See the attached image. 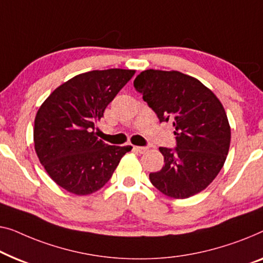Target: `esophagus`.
I'll list each match as a JSON object with an SVG mask.
<instances>
[{"label":"esophagus","mask_w":263,"mask_h":263,"mask_svg":"<svg viewBox=\"0 0 263 263\" xmlns=\"http://www.w3.org/2000/svg\"><path fill=\"white\" fill-rule=\"evenodd\" d=\"M134 149L138 151L139 153H144V152L148 151V148L147 147H142V146H136V147H134Z\"/></svg>","instance_id":"34e87169"}]
</instances>
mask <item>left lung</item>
Returning <instances> with one entry per match:
<instances>
[{
    "mask_svg": "<svg viewBox=\"0 0 263 263\" xmlns=\"http://www.w3.org/2000/svg\"><path fill=\"white\" fill-rule=\"evenodd\" d=\"M134 87L160 122L173 123L177 140L176 148H159L165 165L149 174L151 182L176 199L203 191L222 170L230 147L222 103L198 79L178 71H142Z\"/></svg>",
    "mask_w": 263,
    "mask_h": 263,
    "instance_id": "8db88e82",
    "label": "left lung"
}]
</instances>
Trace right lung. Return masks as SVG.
<instances>
[{
	"label": "right lung",
	"mask_w": 263,
	"mask_h": 263,
	"mask_svg": "<svg viewBox=\"0 0 263 263\" xmlns=\"http://www.w3.org/2000/svg\"><path fill=\"white\" fill-rule=\"evenodd\" d=\"M134 70L109 68L78 74L53 91L34 121V148L60 187L78 196L98 191L132 149L104 143L95 125Z\"/></svg>",
	"instance_id": "obj_1"
}]
</instances>
